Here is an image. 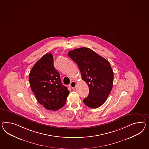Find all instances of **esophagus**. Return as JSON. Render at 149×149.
<instances>
[{
	"instance_id": "34e87169",
	"label": "esophagus",
	"mask_w": 149,
	"mask_h": 149,
	"mask_svg": "<svg viewBox=\"0 0 149 149\" xmlns=\"http://www.w3.org/2000/svg\"><path fill=\"white\" fill-rule=\"evenodd\" d=\"M76 82L74 81H72L71 82V83L70 84V86L72 88H74L76 87Z\"/></svg>"
}]
</instances>
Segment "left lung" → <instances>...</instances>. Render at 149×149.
Here are the masks:
<instances>
[{
	"label": "left lung",
	"instance_id": "obj_1",
	"mask_svg": "<svg viewBox=\"0 0 149 149\" xmlns=\"http://www.w3.org/2000/svg\"><path fill=\"white\" fill-rule=\"evenodd\" d=\"M68 55L78 65L83 80L89 88V94L83 100L84 104L92 109L100 107L113 86V72L110 63L88 47L70 51Z\"/></svg>",
	"mask_w": 149,
	"mask_h": 149
}]
</instances>
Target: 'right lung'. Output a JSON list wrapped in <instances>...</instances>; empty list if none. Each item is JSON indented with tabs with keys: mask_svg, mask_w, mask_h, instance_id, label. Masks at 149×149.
<instances>
[{
	"mask_svg": "<svg viewBox=\"0 0 149 149\" xmlns=\"http://www.w3.org/2000/svg\"><path fill=\"white\" fill-rule=\"evenodd\" d=\"M29 79L36 98L45 109L57 111L65 105L69 91L61 83L59 73L54 67L52 54H45L38 61L31 69Z\"/></svg>",
	"mask_w": 149,
	"mask_h": 149,
	"instance_id": "1",
	"label": "right lung"
}]
</instances>
